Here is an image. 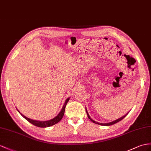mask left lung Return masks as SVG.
Wrapping results in <instances>:
<instances>
[{
	"label": "left lung",
	"mask_w": 151,
	"mask_h": 151,
	"mask_svg": "<svg viewBox=\"0 0 151 151\" xmlns=\"http://www.w3.org/2000/svg\"><path fill=\"white\" fill-rule=\"evenodd\" d=\"M86 113H87V115H88V119H89L91 122H93V123H95V124H99V125H101V126H111V125H113V124H116V123H117V122H119V121H120V120H122L124 118H125V117H126V116L127 115H125L124 116H122V117H121V118H120V119H117V120H115V121H113V122H109V123H107V124H102V123H99V122H95V121H94L93 120H92L91 119V118H90V116H89V115H88V112H87V110L86 109Z\"/></svg>",
	"instance_id": "1"
}]
</instances>
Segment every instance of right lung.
Wrapping results in <instances>:
<instances>
[{
  "mask_svg": "<svg viewBox=\"0 0 151 151\" xmlns=\"http://www.w3.org/2000/svg\"><path fill=\"white\" fill-rule=\"evenodd\" d=\"M69 99H70L68 98L67 100H66V101L65 102V104L63 105V108H62V109L61 110L60 113H59L58 115L56 117H55V118L51 119L50 120H47V121H38V120H32V119H29V118H27V117L25 116L24 115H22V114H21V115L24 118H25V119H26L28 121V122H29L31 124L35 125V126H37V127H47L52 126H53V125L58 123L62 119V118H63V116L64 115V113H65L66 106H67V102H68ZM18 112H19V111H18Z\"/></svg>",
  "mask_w": 151,
  "mask_h": 151,
  "instance_id": "add662e5",
  "label": "right lung"
}]
</instances>
